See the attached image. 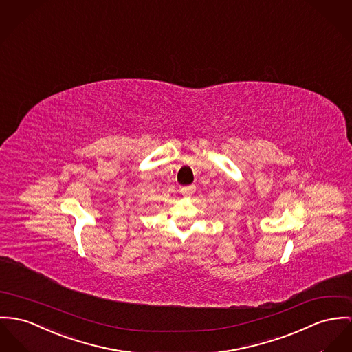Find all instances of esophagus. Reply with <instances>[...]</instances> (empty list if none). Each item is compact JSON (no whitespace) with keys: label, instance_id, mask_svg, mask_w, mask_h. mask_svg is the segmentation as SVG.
Masks as SVG:
<instances>
[{"label":"esophagus","instance_id":"1","mask_svg":"<svg viewBox=\"0 0 352 352\" xmlns=\"http://www.w3.org/2000/svg\"><path fill=\"white\" fill-rule=\"evenodd\" d=\"M181 192L186 197H190L195 192V186H185V188H181Z\"/></svg>","mask_w":352,"mask_h":352}]
</instances>
